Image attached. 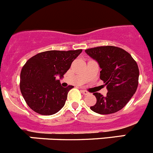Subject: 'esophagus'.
<instances>
[{"instance_id": "esophagus-1", "label": "esophagus", "mask_w": 153, "mask_h": 153, "mask_svg": "<svg viewBox=\"0 0 153 153\" xmlns=\"http://www.w3.org/2000/svg\"><path fill=\"white\" fill-rule=\"evenodd\" d=\"M81 93H83V95H88L89 94V92H87L85 90H81Z\"/></svg>"}]
</instances>
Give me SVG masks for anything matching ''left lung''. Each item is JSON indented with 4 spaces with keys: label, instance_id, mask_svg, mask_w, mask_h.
Segmentation results:
<instances>
[{
    "label": "left lung",
    "instance_id": "obj_1",
    "mask_svg": "<svg viewBox=\"0 0 153 153\" xmlns=\"http://www.w3.org/2000/svg\"><path fill=\"white\" fill-rule=\"evenodd\" d=\"M86 53L98 63L100 78L105 83L106 95L94 93L97 103L90 106L99 114H111L122 109L136 91L140 71L129 53L120 47L104 46L86 50Z\"/></svg>",
    "mask_w": 153,
    "mask_h": 153
}]
</instances>
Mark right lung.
Listing matches in <instances>:
<instances>
[{"instance_id":"add662e5","label":"right lung","mask_w":153,"mask_h":153,"mask_svg":"<svg viewBox=\"0 0 153 153\" xmlns=\"http://www.w3.org/2000/svg\"><path fill=\"white\" fill-rule=\"evenodd\" d=\"M81 52L82 50L45 51L26 62L21 73L20 88L31 109L39 114L49 116L63 107L67 93L73 86L63 87L57 76L63 79Z\"/></svg>"}]
</instances>
